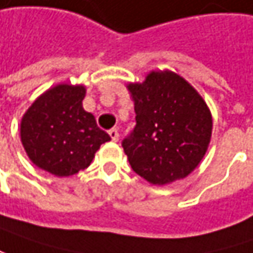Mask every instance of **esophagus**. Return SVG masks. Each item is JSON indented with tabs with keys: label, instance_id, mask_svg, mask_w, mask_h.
<instances>
[{
	"label": "esophagus",
	"instance_id": "1",
	"mask_svg": "<svg viewBox=\"0 0 253 253\" xmlns=\"http://www.w3.org/2000/svg\"><path fill=\"white\" fill-rule=\"evenodd\" d=\"M109 134H110V137H112L113 141L119 140V130H117V128H112V130L109 131Z\"/></svg>",
	"mask_w": 253,
	"mask_h": 253
}]
</instances>
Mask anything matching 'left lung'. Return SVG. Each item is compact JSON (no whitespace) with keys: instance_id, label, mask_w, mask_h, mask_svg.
<instances>
[{"instance_id":"1","label":"left lung","mask_w":253,"mask_h":253,"mask_svg":"<svg viewBox=\"0 0 253 253\" xmlns=\"http://www.w3.org/2000/svg\"><path fill=\"white\" fill-rule=\"evenodd\" d=\"M136 127L122 146L131 169L149 183L169 185L195 170L212 137V113L198 90L170 70L126 85Z\"/></svg>"}]
</instances>
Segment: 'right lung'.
Here are the masks:
<instances>
[{
	"instance_id": "add662e5",
	"label": "right lung",
	"mask_w": 253,
	"mask_h": 253,
	"mask_svg": "<svg viewBox=\"0 0 253 253\" xmlns=\"http://www.w3.org/2000/svg\"><path fill=\"white\" fill-rule=\"evenodd\" d=\"M83 84H57L24 113L20 137L30 160L41 170L67 177L88 168L110 136L83 109Z\"/></svg>"
}]
</instances>
